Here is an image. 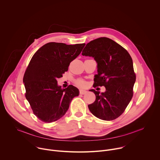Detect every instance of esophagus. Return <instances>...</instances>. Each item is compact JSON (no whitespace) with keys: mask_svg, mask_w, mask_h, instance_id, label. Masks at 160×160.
Instances as JSON below:
<instances>
[{"mask_svg":"<svg viewBox=\"0 0 160 160\" xmlns=\"http://www.w3.org/2000/svg\"><path fill=\"white\" fill-rule=\"evenodd\" d=\"M79 93L81 94H85L87 93V91L86 90H83V89H80L79 90Z\"/></svg>","mask_w":160,"mask_h":160,"instance_id":"1","label":"esophagus"}]
</instances>
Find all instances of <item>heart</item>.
<instances>
[{"instance_id":"1","label":"heart","mask_w":160,"mask_h":160,"mask_svg":"<svg viewBox=\"0 0 160 160\" xmlns=\"http://www.w3.org/2000/svg\"><path fill=\"white\" fill-rule=\"evenodd\" d=\"M74 83L75 84L78 86V87H79V88H84L87 85V82L86 81H84V79H76L75 81H74Z\"/></svg>"}]
</instances>
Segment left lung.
<instances>
[{
	"instance_id": "1",
	"label": "left lung",
	"mask_w": 160,
	"mask_h": 160,
	"mask_svg": "<svg viewBox=\"0 0 160 160\" xmlns=\"http://www.w3.org/2000/svg\"><path fill=\"white\" fill-rule=\"evenodd\" d=\"M82 56L94 58L98 74L93 86H102L104 92L91 89L95 101L88 105L91 112L99 119L111 121L121 116L133 96L136 81L132 60L128 52L108 38H99L88 43Z\"/></svg>"
}]
</instances>
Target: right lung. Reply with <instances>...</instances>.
<instances>
[{"mask_svg":"<svg viewBox=\"0 0 160 160\" xmlns=\"http://www.w3.org/2000/svg\"><path fill=\"white\" fill-rule=\"evenodd\" d=\"M85 44L67 45L49 42L32 56L24 73L26 98L33 113L41 121L49 123L62 118L79 89L69 85L62 89L57 79L68 71L70 62L81 53Z\"/></svg>","mask_w":160,"mask_h":160,"instance_id":"obj_1","label":"right lung"}]
</instances>
